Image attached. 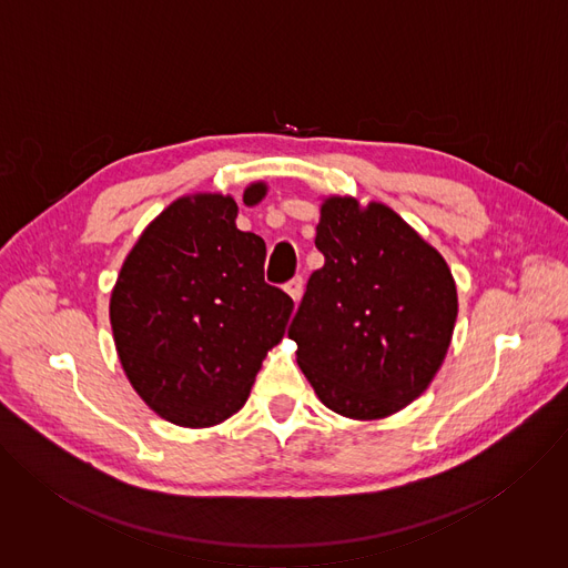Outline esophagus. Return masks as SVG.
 Listing matches in <instances>:
<instances>
[{"label": "esophagus", "mask_w": 568, "mask_h": 568, "mask_svg": "<svg viewBox=\"0 0 568 568\" xmlns=\"http://www.w3.org/2000/svg\"><path fill=\"white\" fill-rule=\"evenodd\" d=\"M285 292L292 296L294 303H298L301 296H303V276H294V278L285 285Z\"/></svg>", "instance_id": "esophagus-1"}]
</instances>
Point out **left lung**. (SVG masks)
Masks as SVG:
<instances>
[{
	"label": "left lung",
	"instance_id": "obj_1",
	"mask_svg": "<svg viewBox=\"0 0 568 568\" xmlns=\"http://www.w3.org/2000/svg\"><path fill=\"white\" fill-rule=\"evenodd\" d=\"M326 258L290 326L296 362L339 416L379 420L420 397L445 362L458 314L452 270L390 206L321 202Z\"/></svg>",
	"mask_w": 568,
	"mask_h": 568
}]
</instances>
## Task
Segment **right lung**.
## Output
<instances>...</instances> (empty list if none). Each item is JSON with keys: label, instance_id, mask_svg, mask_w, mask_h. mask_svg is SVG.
Instances as JSON below:
<instances>
[{"label": "right lung", "instance_id": "1", "mask_svg": "<svg viewBox=\"0 0 568 568\" xmlns=\"http://www.w3.org/2000/svg\"><path fill=\"white\" fill-rule=\"evenodd\" d=\"M265 195L267 184L254 182L242 202ZM235 217L231 195L175 200L143 229L110 296L125 377L180 427H213L242 409L294 307L265 283L263 237L240 231Z\"/></svg>", "mask_w": 568, "mask_h": 568}]
</instances>
